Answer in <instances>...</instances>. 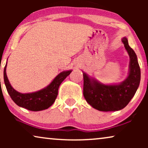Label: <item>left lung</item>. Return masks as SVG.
Masks as SVG:
<instances>
[{"instance_id":"left-lung-1","label":"left lung","mask_w":148,"mask_h":148,"mask_svg":"<svg viewBox=\"0 0 148 148\" xmlns=\"http://www.w3.org/2000/svg\"><path fill=\"white\" fill-rule=\"evenodd\" d=\"M122 42L130 58L129 73L126 79L119 84L105 85L86 73L84 75V96L89 104L100 111H116L124 108L136 92L141 79V71L137 55L123 38Z\"/></svg>"}]
</instances>
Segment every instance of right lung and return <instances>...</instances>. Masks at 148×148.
<instances>
[{
	"label": "right lung",
	"mask_w": 148,
	"mask_h": 148,
	"mask_svg": "<svg viewBox=\"0 0 148 148\" xmlns=\"http://www.w3.org/2000/svg\"><path fill=\"white\" fill-rule=\"evenodd\" d=\"M7 64L4 69V82L9 96L18 106L32 111L43 110L51 106L57 97L60 85L72 71L70 70L60 73L47 87L42 90L33 93L21 94L14 90L10 84L6 73Z\"/></svg>",
	"instance_id": "add662e5"
}]
</instances>
